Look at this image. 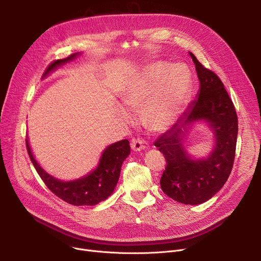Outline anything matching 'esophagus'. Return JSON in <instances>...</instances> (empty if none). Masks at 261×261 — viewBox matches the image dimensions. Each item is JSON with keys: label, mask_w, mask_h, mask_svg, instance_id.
Masks as SVG:
<instances>
[{"label": "esophagus", "mask_w": 261, "mask_h": 261, "mask_svg": "<svg viewBox=\"0 0 261 261\" xmlns=\"http://www.w3.org/2000/svg\"><path fill=\"white\" fill-rule=\"evenodd\" d=\"M130 145H131L132 150H133V151H135V152L142 151V150L145 149V146L143 145V142L140 141L139 139H133V140L131 141V144H130Z\"/></svg>", "instance_id": "obj_1"}]
</instances>
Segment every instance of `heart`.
Segmentation results:
<instances>
[{
    "instance_id": "obj_1",
    "label": "heart",
    "mask_w": 261,
    "mask_h": 261,
    "mask_svg": "<svg viewBox=\"0 0 261 261\" xmlns=\"http://www.w3.org/2000/svg\"><path fill=\"white\" fill-rule=\"evenodd\" d=\"M191 90V73L183 63L154 62L145 66L120 95L131 110L141 109V121L152 132L169 129L181 115ZM116 117L125 125L134 121L133 114L119 107Z\"/></svg>"
}]
</instances>
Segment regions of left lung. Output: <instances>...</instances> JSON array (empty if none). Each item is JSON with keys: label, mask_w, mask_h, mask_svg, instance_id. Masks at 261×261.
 <instances>
[{"label": "left lung", "mask_w": 261, "mask_h": 261, "mask_svg": "<svg viewBox=\"0 0 261 261\" xmlns=\"http://www.w3.org/2000/svg\"><path fill=\"white\" fill-rule=\"evenodd\" d=\"M200 82L196 99L174 125L154 143L166 159L161 188L176 202L198 205L212 199L230 174L238 135V118L231 99L214 72L189 53ZM196 122L205 123L213 133V148L203 158L187 151L186 133Z\"/></svg>", "instance_id": "obj_1"}]
</instances>
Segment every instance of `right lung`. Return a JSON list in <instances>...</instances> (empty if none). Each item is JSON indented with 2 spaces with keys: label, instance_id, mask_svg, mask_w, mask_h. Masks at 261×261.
Listing matches in <instances>:
<instances>
[{
  "label": "right lung",
  "instance_id": "add662e5",
  "mask_svg": "<svg viewBox=\"0 0 261 261\" xmlns=\"http://www.w3.org/2000/svg\"><path fill=\"white\" fill-rule=\"evenodd\" d=\"M81 53H75L65 59L53 62L47 67L43 78L57 70L59 66L73 61ZM26 148L33 165L48 189L61 200L76 206H94L111 196L118 182L122 163L130 154L128 140L116 142L103 150L97 166L88 174L76 180L62 181L47 173L40 166L32 151L29 138L26 139Z\"/></svg>",
  "mask_w": 261,
  "mask_h": 261
}]
</instances>
